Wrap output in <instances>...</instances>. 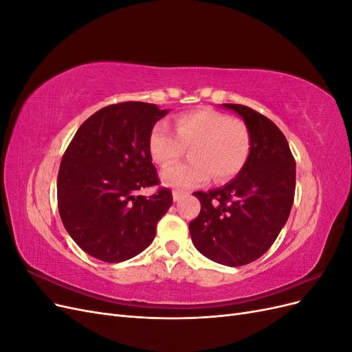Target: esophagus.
Here are the masks:
<instances>
[{"label":"esophagus","mask_w":352,"mask_h":352,"mask_svg":"<svg viewBox=\"0 0 352 352\" xmlns=\"http://www.w3.org/2000/svg\"><path fill=\"white\" fill-rule=\"evenodd\" d=\"M182 198H184V194H180V192H177V190H175V192H173V201L177 202V201H180Z\"/></svg>","instance_id":"esophagus-1"}]
</instances>
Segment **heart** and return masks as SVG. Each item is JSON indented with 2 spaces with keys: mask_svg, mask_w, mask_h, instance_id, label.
Instances as JSON below:
<instances>
[{
  "mask_svg": "<svg viewBox=\"0 0 352 352\" xmlns=\"http://www.w3.org/2000/svg\"><path fill=\"white\" fill-rule=\"evenodd\" d=\"M176 134L160 122L148 138V150L158 166L172 164L182 154L184 146H190L186 164H175L162 172L166 186L188 190L206 184L214 175L219 182L236 176L250 155L251 136L247 124L239 119L212 110L199 109L180 114L176 122Z\"/></svg>",
  "mask_w": 352,
  "mask_h": 352,
  "instance_id": "heart-1",
  "label": "heart"
}]
</instances>
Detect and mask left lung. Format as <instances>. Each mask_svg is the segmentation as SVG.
I'll return each instance as SVG.
<instances>
[{
	"label": "left lung",
	"instance_id": "left-lung-1",
	"mask_svg": "<svg viewBox=\"0 0 352 352\" xmlns=\"http://www.w3.org/2000/svg\"><path fill=\"white\" fill-rule=\"evenodd\" d=\"M247 124L251 148L235 179L195 192L201 211L189 223L195 248L229 267L260 258L289 217L295 195V160L285 135L267 117L241 104H221Z\"/></svg>",
	"mask_w": 352,
	"mask_h": 352
}]
</instances>
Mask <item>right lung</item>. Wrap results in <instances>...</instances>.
I'll return each instance as SVG.
<instances>
[{
    "instance_id": "1",
    "label": "right lung",
    "mask_w": 352,
    "mask_h": 352,
    "mask_svg": "<svg viewBox=\"0 0 352 352\" xmlns=\"http://www.w3.org/2000/svg\"><path fill=\"white\" fill-rule=\"evenodd\" d=\"M167 113L140 101L107 105L82 123L63 155L60 217L72 239L92 257L120 263L142 252L172 206L166 188L150 198L138 195L160 184L148 138Z\"/></svg>"
}]
</instances>
